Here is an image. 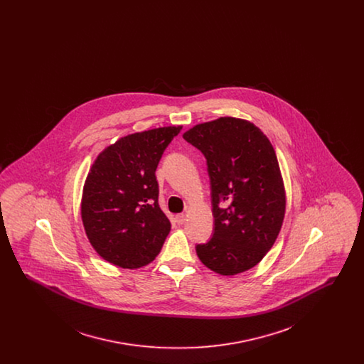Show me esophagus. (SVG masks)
Returning a JSON list of instances; mask_svg holds the SVG:
<instances>
[{"label":"esophagus","mask_w":364,"mask_h":364,"mask_svg":"<svg viewBox=\"0 0 364 364\" xmlns=\"http://www.w3.org/2000/svg\"><path fill=\"white\" fill-rule=\"evenodd\" d=\"M186 220H187L186 214H177V215L174 217V221H176V224H178V225L184 224V223H186Z\"/></svg>","instance_id":"34e87169"}]
</instances>
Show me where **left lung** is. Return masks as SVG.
Listing matches in <instances>:
<instances>
[{"label":"left lung","instance_id":"1","mask_svg":"<svg viewBox=\"0 0 364 364\" xmlns=\"http://www.w3.org/2000/svg\"><path fill=\"white\" fill-rule=\"evenodd\" d=\"M183 138L208 165L213 237L196 244L203 264L235 276L259 263L277 239L285 214V191L277 156L252 122L221 117L198 124Z\"/></svg>","mask_w":364,"mask_h":364}]
</instances>
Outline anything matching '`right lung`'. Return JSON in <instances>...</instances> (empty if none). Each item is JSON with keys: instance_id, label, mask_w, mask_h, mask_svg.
<instances>
[{"instance_id": "1", "label": "right lung", "mask_w": 364, "mask_h": 364, "mask_svg": "<svg viewBox=\"0 0 364 364\" xmlns=\"http://www.w3.org/2000/svg\"><path fill=\"white\" fill-rule=\"evenodd\" d=\"M181 127H164L119 139L95 159L87 176L82 220L105 260L141 267L159 254L171 223L158 205L156 171Z\"/></svg>"}]
</instances>
